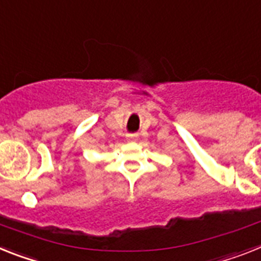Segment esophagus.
<instances>
[{
	"label": "esophagus",
	"mask_w": 261,
	"mask_h": 261,
	"mask_svg": "<svg viewBox=\"0 0 261 261\" xmlns=\"http://www.w3.org/2000/svg\"><path fill=\"white\" fill-rule=\"evenodd\" d=\"M137 139H138L137 134H128V135H127V141H128V142H135Z\"/></svg>",
	"instance_id": "1"
}]
</instances>
